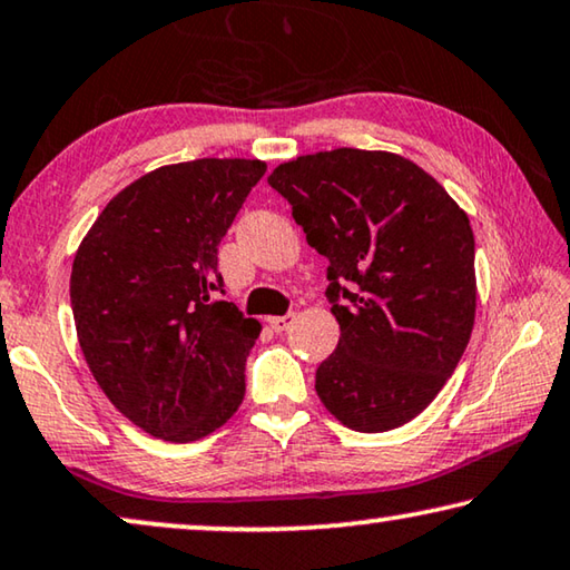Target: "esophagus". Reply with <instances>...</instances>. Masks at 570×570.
I'll return each mask as SVG.
<instances>
[{"label":"esophagus","mask_w":570,"mask_h":570,"mask_svg":"<svg viewBox=\"0 0 570 570\" xmlns=\"http://www.w3.org/2000/svg\"><path fill=\"white\" fill-rule=\"evenodd\" d=\"M295 321V315L293 313H287V315H275V318H269V328L275 331V334H283V331H287L291 328V323Z\"/></svg>","instance_id":"obj_1"}]
</instances>
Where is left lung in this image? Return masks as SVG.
<instances>
[{
    "instance_id": "1",
    "label": "left lung",
    "mask_w": 570,
    "mask_h": 570,
    "mask_svg": "<svg viewBox=\"0 0 570 570\" xmlns=\"http://www.w3.org/2000/svg\"><path fill=\"white\" fill-rule=\"evenodd\" d=\"M267 183L328 259L341 336L315 372L321 402L358 433L410 423L449 382L474 328L466 212L433 175L382 150L301 155Z\"/></svg>"
}]
</instances>
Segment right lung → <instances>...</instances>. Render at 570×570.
<instances>
[{"mask_svg":"<svg viewBox=\"0 0 570 570\" xmlns=\"http://www.w3.org/2000/svg\"><path fill=\"white\" fill-rule=\"evenodd\" d=\"M265 170L244 157L163 165L104 206L73 257L86 364L111 405L163 441L206 438L244 400L262 326L216 297V255Z\"/></svg>","mask_w":570,"mask_h":570,"instance_id":"obj_1","label":"right lung"}]
</instances>
